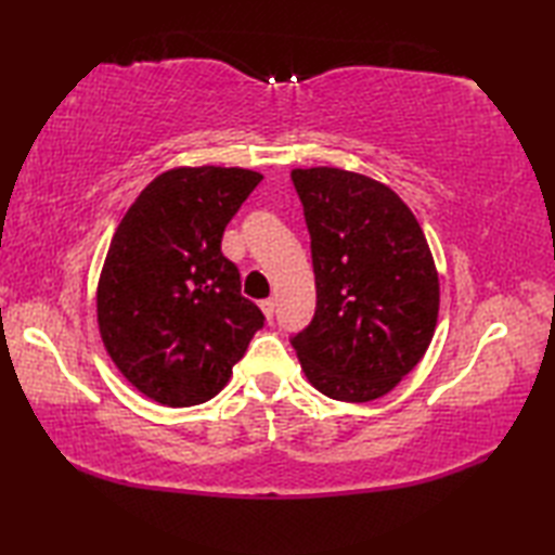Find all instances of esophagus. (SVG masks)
Segmentation results:
<instances>
[{
  "instance_id": "esophagus-1",
  "label": "esophagus",
  "mask_w": 555,
  "mask_h": 555,
  "mask_svg": "<svg viewBox=\"0 0 555 555\" xmlns=\"http://www.w3.org/2000/svg\"><path fill=\"white\" fill-rule=\"evenodd\" d=\"M259 308H262V312H264L267 320H274V312H276V302H274V298L262 300V305H259Z\"/></svg>"
}]
</instances>
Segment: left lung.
I'll return each instance as SVG.
<instances>
[{
    "mask_svg": "<svg viewBox=\"0 0 555 555\" xmlns=\"http://www.w3.org/2000/svg\"><path fill=\"white\" fill-rule=\"evenodd\" d=\"M310 231L317 310L291 338L317 391L367 403L427 352L439 271L420 221L391 188L334 167L293 169Z\"/></svg>",
    "mask_w": 555,
    "mask_h": 555,
    "instance_id": "obj_1",
    "label": "left lung"
}]
</instances>
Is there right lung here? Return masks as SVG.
<instances>
[{
	"label": "right lung",
	"instance_id": "add662e5",
	"mask_svg": "<svg viewBox=\"0 0 555 555\" xmlns=\"http://www.w3.org/2000/svg\"><path fill=\"white\" fill-rule=\"evenodd\" d=\"M262 181L238 167H176L128 207L98 284L112 362L140 393L191 408L229 384L264 314L221 253L227 223Z\"/></svg>",
	"mask_w": 555,
	"mask_h": 555
}]
</instances>
